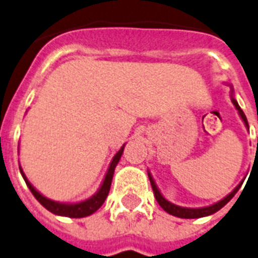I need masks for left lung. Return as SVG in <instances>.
<instances>
[{"mask_svg":"<svg viewBox=\"0 0 258 258\" xmlns=\"http://www.w3.org/2000/svg\"><path fill=\"white\" fill-rule=\"evenodd\" d=\"M233 104H234V106L237 108V110H238V113H240L241 118L244 119L245 125L248 126V119H246V117H245L244 112H242V109L238 106V104H237L236 100H233ZM248 129H249V126H248ZM148 176H149L150 185H152V189H153L154 196H156V200H157V203L160 204V207H161L165 212H168L169 214H173V216H176V217H181V218H200V217H205V216H209V214L216 213V212L220 211L222 207H225L226 204L229 203L230 200L233 199V196L236 195L237 190H238L241 186V184H240L238 186L236 187V189H234L233 191H232V193H230L229 196H226L225 199L221 200V201H218L217 204H213V205H211V207L199 208V209H190V208L177 207V205H174V204L166 201V200L162 197L161 193L158 191L157 186H156V184H154V181H153V178H152V176H150V174H148Z\"/></svg>","mask_w":258,"mask_h":258,"instance_id":"1","label":"left lung"}]
</instances>
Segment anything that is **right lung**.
<instances>
[{"mask_svg": "<svg viewBox=\"0 0 258 258\" xmlns=\"http://www.w3.org/2000/svg\"><path fill=\"white\" fill-rule=\"evenodd\" d=\"M122 152H123V146L118 150V152H117L116 156L113 157V161L112 164H110V166H109L108 173H106V176H105L104 184L101 185L100 190L97 191L92 199L86 200V201H82V203H78V204H59L46 199V197L40 195V193H38V191L32 186V184L29 182L28 178L25 177L22 169H20V170H21V174L22 177H24L25 182H26L28 187L33 193V196L36 197L37 201H38L42 207L46 208L47 211L54 214H58V216H67V217H72V218H81V217H86V216L93 214L94 212H96L97 209H100L101 205L105 203V200H106V197H108L109 195V190H110V184H112L114 168H116V165L118 164Z\"/></svg>", "mask_w": 258, "mask_h": 258, "instance_id": "right-lung-1", "label": "right lung"}]
</instances>
